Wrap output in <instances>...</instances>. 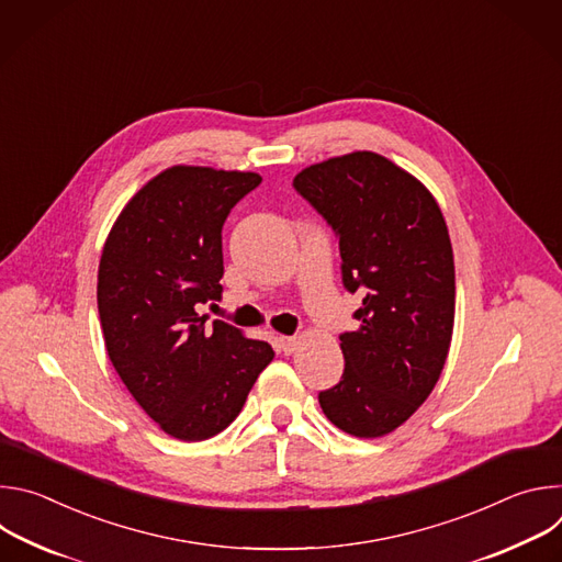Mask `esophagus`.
<instances>
[{
    "label": "esophagus",
    "instance_id": "34e87169",
    "mask_svg": "<svg viewBox=\"0 0 562 562\" xmlns=\"http://www.w3.org/2000/svg\"><path fill=\"white\" fill-rule=\"evenodd\" d=\"M278 349L282 351V353H293L295 349H297V342H300V338L297 336H278Z\"/></svg>",
    "mask_w": 562,
    "mask_h": 562
}]
</instances>
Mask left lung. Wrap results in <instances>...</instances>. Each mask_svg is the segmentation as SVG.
I'll list each match as a JSON object with an SVG mask.
<instances>
[{
  "mask_svg": "<svg viewBox=\"0 0 562 562\" xmlns=\"http://www.w3.org/2000/svg\"><path fill=\"white\" fill-rule=\"evenodd\" d=\"M295 191L340 239L342 282L362 295L340 336L345 373L319 391L325 416L356 438L407 423L434 391L453 334L449 231L429 189L391 159L353 150L302 169Z\"/></svg>",
  "mask_w": 562,
  "mask_h": 562,
  "instance_id": "1",
  "label": "left lung"
}]
</instances>
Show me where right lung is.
Segmentation results:
<instances>
[{
	"mask_svg": "<svg viewBox=\"0 0 562 562\" xmlns=\"http://www.w3.org/2000/svg\"><path fill=\"white\" fill-rule=\"evenodd\" d=\"M262 178L178 165L148 180L117 215L100 260L98 308L109 358L148 418L198 442L243 412L269 342L200 315L222 297V226Z\"/></svg>",
	"mask_w": 562,
	"mask_h": 562,
	"instance_id": "obj_1",
	"label": "right lung"
}]
</instances>
